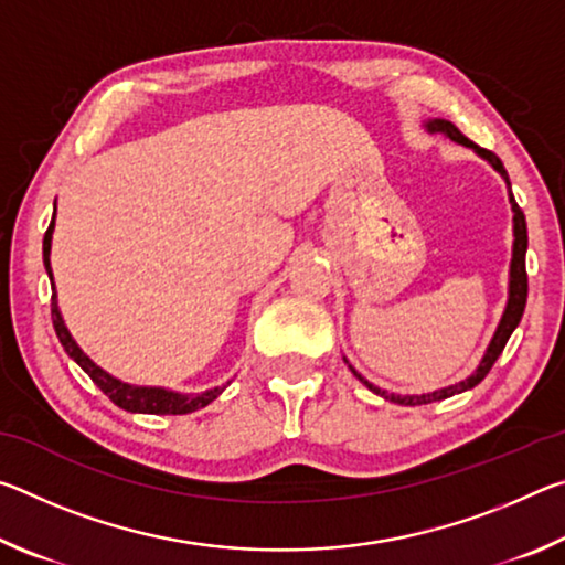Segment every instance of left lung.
I'll return each mask as SVG.
<instances>
[{"instance_id":"1","label":"left lung","mask_w":565,"mask_h":565,"mask_svg":"<svg viewBox=\"0 0 565 565\" xmlns=\"http://www.w3.org/2000/svg\"><path fill=\"white\" fill-rule=\"evenodd\" d=\"M426 129L431 134H444V137L454 139L456 145H463L468 149H473L478 157L489 161V164L499 171V174L505 179V186H509V202H511V209H513V256H511V276H509V301H505V311L501 317V323L499 329H495L493 339L489 343V349H486L481 363H478V369L473 371L471 376L458 381V384L454 386H446V388H438V391H431V394H418V396H401V394H388V391L379 388L371 384V381L363 379L356 369H351V374L356 376L363 386H369V391H374V394L384 396L386 401H391V404H401V406H420V404H434V401H444L448 396L454 394H461V391H468L481 384V381L486 379V374H489L491 366L495 363V359L501 356V351L505 347V341L511 339L513 329L519 327V321L523 317V309H525V296H529V276H525V248H529V232H525V216L521 212V206L515 204L513 199V191H511V181H509V174H505L503 169V161L493 154V151L489 149H481L478 145H473L471 139H466L461 131H458L451 121L446 119H428L426 121ZM347 361V359H343Z\"/></svg>"}]
</instances>
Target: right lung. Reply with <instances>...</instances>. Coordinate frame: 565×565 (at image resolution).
<instances>
[{
	"mask_svg": "<svg viewBox=\"0 0 565 565\" xmlns=\"http://www.w3.org/2000/svg\"><path fill=\"white\" fill-rule=\"evenodd\" d=\"M56 212V209H54ZM52 232H54V216H52V224L46 228L44 234V269L50 274L52 279V264H50V252H52ZM54 281V279H52ZM52 323H54V331L56 337H60L64 351L70 353V356L79 363L84 369V374H87L94 384H97L104 394L109 396V401H114L119 408L124 411H131V414H171V416H179V414H191V411H199L212 404V401L222 394L226 386H214L209 391H202V394H177V391H169V388H151V386H131V384H124V381L109 376L107 371L99 369L97 363H94L87 353H84L79 347H76V341L72 339L70 329L64 327V319L60 313V306H56V291L52 289Z\"/></svg>",
	"mask_w": 565,
	"mask_h": 565,
	"instance_id": "right-lung-1",
	"label": "right lung"
}]
</instances>
